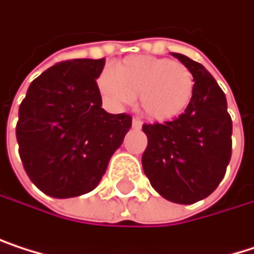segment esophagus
<instances>
[{
    "label": "esophagus",
    "mask_w": 254,
    "mask_h": 254,
    "mask_svg": "<svg viewBox=\"0 0 254 254\" xmlns=\"http://www.w3.org/2000/svg\"><path fill=\"white\" fill-rule=\"evenodd\" d=\"M131 127H133L134 130H140V128H142V123H140L139 120L134 118V120L131 121Z\"/></svg>",
    "instance_id": "34e87169"
}]
</instances>
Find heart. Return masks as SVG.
<instances>
[{
  "label": "heart",
  "mask_w": 254,
  "mask_h": 254,
  "mask_svg": "<svg viewBox=\"0 0 254 254\" xmlns=\"http://www.w3.org/2000/svg\"><path fill=\"white\" fill-rule=\"evenodd\" d=\"M103 99L114 108L133 103L154 123H171L191 105L194 77L187 65L169 58L131 55L103 71L97 80Z\"/></svg>",
  "instance_id": "1"
}]
</instances>
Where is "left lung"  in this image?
<instances>
[{
	"label": "left lung",
	"instance_id": "obj_1",
	"mask_svg": "<svg viewBox=\"0 0 254 254\" xmlns=\"http://www.w3.org/2000/svg\"><path fill=\"white\" fill-rule=\"evenodd\" d=\"M172 57L194 77L189 109L165 124H143L148 146L142 168L165 199L190 205L209 196L223 180L232 154V120L228 102L211 73L186 55Z\"/></svg>",
	"mask_w": 254,
	"mask_h": 254
}]
</instances>
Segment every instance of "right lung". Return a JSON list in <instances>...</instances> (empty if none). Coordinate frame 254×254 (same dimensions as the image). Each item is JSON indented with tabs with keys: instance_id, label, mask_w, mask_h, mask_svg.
Segmentation results:
<instances>
[{
	"instance_id": "right-lung-1",
	"label": "right lung",
	"mask_w": 254,
	"mask_h": 254,
	"mask_svg": "<svg viewBox=\"0 0 254 254\" xmlns=\"http://www.w3.org/2000/svg\"><path fill=\"white\" fill-rule=\"evenodd\" d=\"M105 60L63 61L31 82L16 137L25 172L45 194L67 199L94 190L131 127L108 114L96 79Z\"/></svg>"
}]
</instances>
